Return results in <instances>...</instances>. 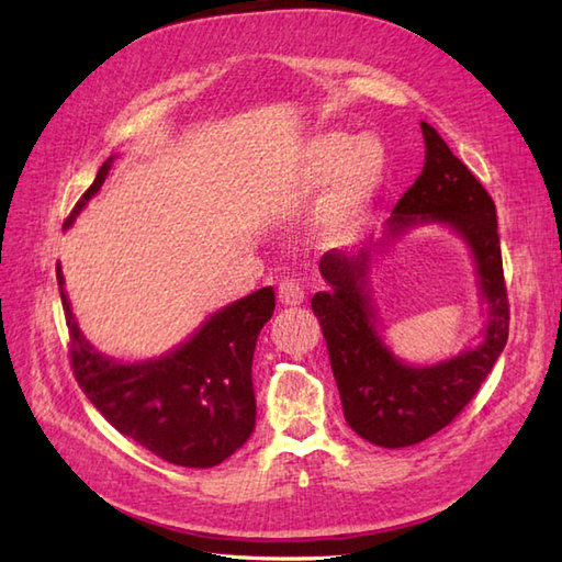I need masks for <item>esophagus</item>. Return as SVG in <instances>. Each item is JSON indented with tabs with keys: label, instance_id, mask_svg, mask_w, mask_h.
<instances>
[{
	"label": "esophagus",
	"instance_id": "1",
	"mask_svg": "<svg viewBox=\"0 0 562 562\" xmlns=\"http://www.w3.org/2000/svg\"><path fill=\"white\" fill-rule=\"evenodd\" d=\"M304 284L300 278H284L278 284V296L284 306H300L304 304Z\"/></svg>",
	"mask_w": 562,
	"mask_h": 562
}]
</instances>
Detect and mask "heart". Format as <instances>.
Listing matches in <instances>:
<instances>
[{
  "label": "heart",
  "mask_w": 562,
  "mask_h": 562,
  "mask_svg": "<svg viewBox=\"0 0 562 562\" xmlns=\"http://www.w3.org/2000/svg\"><path fill=\"white\" fill-rule=\"evenodd\" d=\"M386 178V149L372 135L350 137L321 133L300 151V186L326 183L316 205V229L333 244H345L362 232L369 207Z\"/></svg>",
  "instance_id": "1"
}]
</instances>
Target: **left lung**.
<instances>
[{"mask_svg":"<svg viewBox=\"0 0 562 562\" xmlns=\"http://www.w3.org/2000/svg\"><path fill=\"white\" fill-rule=\"evenodd\" d=\"M425 166L405 190L389 220V238L415 224H449L473 250L487 324L481 345L435 367H411L386 348L376 333L367 292L369 248L348 256L333 248L321 258L330 284L316 292L312 308L328 345L330 369L340 391L345 420L376 447L401 449L447 427L491 374L509 336V302L497 236L495 202L465 164L453 157L437 130L420 123Z\"/></svg>","mask_w":562,"mask_h":562,"instance_id":"8db88e82","label":"left lung"}]
</instances>
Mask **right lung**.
I'll list each match as a JSON object with an SVG mask.
<instances>
[{
    "label": "right lung",
    "instance_id": "obj_1",
    "mask_svg": "<svg viewBox=\"0 0 562 562\" xmlns=\"http://www.w3.org/2000/svg\"><path fill=\"white\" fill-rule=\"evenodd\" d=\"M111 161L113 157L103 161L97 181L79 198L65 226L99 193ZM57 284L77 384L117 432L186 469H210L244 447L256 427L250 364L258 333L274 312L272 288L222 308L193 338L159 360L117 364L81 336L67 302L59 262Z\"/></svg>",
    "mask_w": 562,
    "mask_h": 562
}]
</instances>
